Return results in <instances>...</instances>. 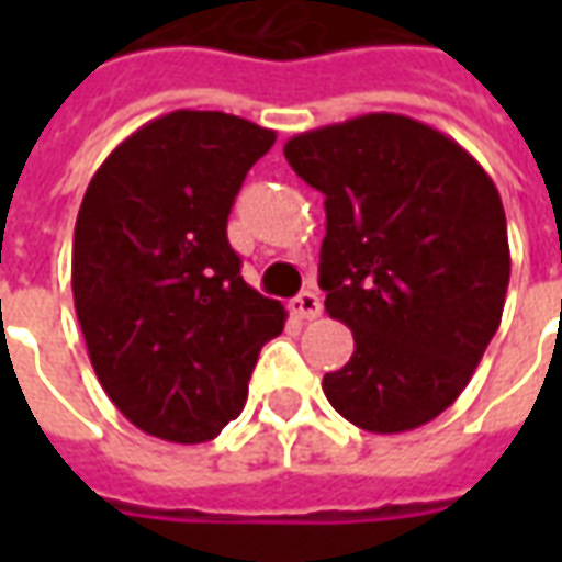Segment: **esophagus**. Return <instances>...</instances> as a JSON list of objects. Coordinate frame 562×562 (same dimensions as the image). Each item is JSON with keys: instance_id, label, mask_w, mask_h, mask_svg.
Here are the masks:
<instances>
[{"instance_id": "esophagus-1", "label": "esophagus", "mask_w": 562, "mask_h": 562, "mask_svg": "<svg viewBox=\"0 0 562 562\" xmlns=\"http://www.w3.org/2000/svg\"><path fill=\"white\" fill-rule=\"evenodd\" d=\"M292 313L297 318H316L322 313V297L316 292H301L292 301Z\"/></svg>"}]
</instances>
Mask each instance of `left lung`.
<instances>
[{"instance_id": "obj_1", "label": "left lung", "mask_w": 562, "mask_h": 562, "mask_svg": "<svg viewBox=\"0 0 562 562\" xmlns=\"http://www.w3.org/2000/svg\"><path fill=\"white\" fill-rule=\"evenodd\" d=\"M282 153L325 195L318 285L355 337L325 397L370 434L434 422L503 318L512 258L494 180L458 140L403 114L313 128Z\"/></svg>"}]
</instances>
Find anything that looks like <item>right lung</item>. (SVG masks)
Segmentation results:
<instances>
[{
    "mask_svg": "<svg viewBox=\"0 0 562 562\" xmlns=\"http://www.w3.org/2000/svg\"><path fill=\"white\" fill-rule=\"evenodd\" d=\"M277 140L222 111H173L102 161L75 225L71 292L104 394L144 434L204 442L240 415L285 325L246 285L228 213Z\"/></svg>",
    "mask_w": 562,
    "mask_h": 562,
    "instance_id": "right-lung-1",
    "label": "right lung"
}]
</instances>
